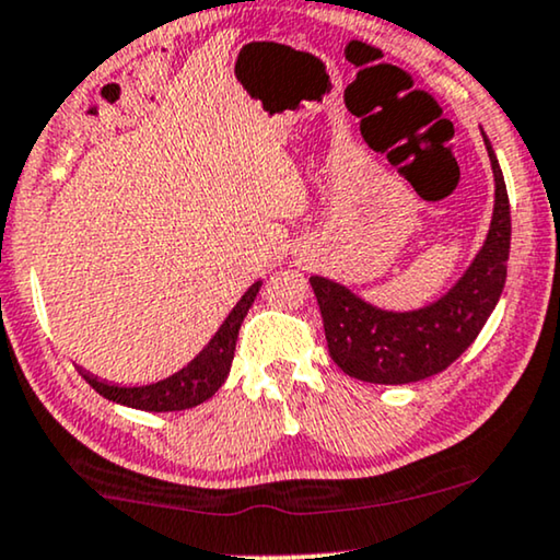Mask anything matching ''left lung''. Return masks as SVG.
<instances>
[{"label": "left lung", "instance_id": "1", "mask_svg": "<svg viewBox=\"0 0 560 560\" xmlns=\"http://www.w3.org/2000/svg\"><path fill=\"white\" fill-rule=\"evenodd\" d=\"M494 171V218L487 243L464 279L443 300L417 312H384L346 287L312 276L330 358L348 376L371 384H412L441 374L476 340L497 307L510 258V197L502 168L483 138Z\"/></svg>", "mask_w": 560, "mask_h": 560}]
</instances>
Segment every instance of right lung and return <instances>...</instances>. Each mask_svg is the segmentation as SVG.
Here are the masks:
<instances>
[{
    "label": "right lung",
    "instance_id": "obj_1",
    "mask_svg": "<svg viewBox=\"0 0 560 560\" xmlns=\"http://www.w3.org/2000/svg\"><path fill=\"white\" fill-rule=\"evenodd\" d=\"M260 289V281H256L243 300L235 304L225 323L214 338L207 342V348L199 353L189 366L178 371V374L163 378L159 384L148 386H109L104 382H96L94 376L84 374V378L92 384L94 392H100L104 399L117 401V405L145 409V412H178V409H191L202 405L212 397L214 392L225 384L233 366L237 330H241L245 315H248L253 300H256Z\"/></svg>",
    "mask_w": 560,
    "mask_h": 560
}]
</instances>
